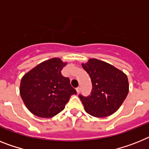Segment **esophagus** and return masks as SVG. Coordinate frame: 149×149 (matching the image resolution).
<instances>
[{"mask_svg": "<svg viewBox=\"0 0 149 149\" xmlns=\"http://www.w3.org/2000/svg\"><path fill=\"white\" fill-rule=\"evenodd\" d=\"M77 93H79V92H81V88L79 87V86L77 88Z\"/></svg>", "mask_w": 149, "mask_h": 149, "instance_id": "1", "label": "esophagus"}]
</instances>
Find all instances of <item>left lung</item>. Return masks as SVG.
Returning <instances> with one entry per match:
<instances>
[{
	"label": "left lung",
	"instance_id": "8db88e82",
	"mask_svg": "<svg viewBox=\"0 0 149 149\" xmlns=\"http://www.w3.org/2000/svg\"><path fill=\"white\" fill-rule=\"evenodd\" d=\"M82 66L89 75L92 84L90 95H79L86 112L96 117L113 114L128 95L127 75L112 65L97 59L88 60Z\"/></svg>",
	"mask_w": 149,
	"mask_h": 149
}]
</instances>
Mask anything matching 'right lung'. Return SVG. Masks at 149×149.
I'll use <instances>...</instances> for the list:
<instances>
[{"label": "right lung", "mask_w": 149, "mask_h": 149, "mask_svg": "<svg viewBox=\"0 0 149 149\" xmlns=\"http://www.w3.org/2000/svg\"><path fill=\"white\" fill-rule=\"evenodd\" d=\"M66 63L52 58L36 66L22 77L20 95L30 112L40 117H54L77 93L70 79L61 74Z\"/></svg>", "instance_id": "obj_1"}]
</instances>
